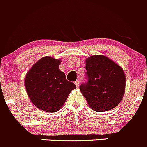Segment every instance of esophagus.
I'll use <instances>...</instances> for the list:
<instances>
[{"mask_svg":"<svg viewBox=\"0 0 147 147\" xmlns=\"http://www.w3.org/2000/svg\"><path fill=\"white\" fill-rule=\"evenodd\" d=\"M75 84H76V86L77 87L79 86V85H80L79 81H78V80H77V81H75Z\"/></svg>","mask_w":147,"mask_h":147,"instance_id":"esophagus-1","label":"esophagus"}]
</instances>
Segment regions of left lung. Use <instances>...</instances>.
Returning a JSON list of instances; mask_svg holds the SVG:
<instances>
[{
	"label": "left lung",
	"mask_w": 147,
	"mask_h": 147,
	"mask_svg": "<svg viewBox=\"0 0 147 147\" xmlns=\"http://www.w3.org/2000/svg\"><path fill=\"white\" fill-rule=\"evenodd\" d=\"M87 81L80 90L89 107L98 112L115 108L121 102L126 86V76L118 64L102 55L86 60Z\"/></svg>",
	"instance_id": "8db88e82"
}]
</instances>
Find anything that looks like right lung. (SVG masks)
I'll list each match as a JSON object with an SVG mask.
<instances>
[{"mask_svg": "<svg viewBox=\"0 0 147 147\" xmlns=\"http://www.w3.org/2000/svg\"><path fill=\"white\" fill-rule=\"evenodd\" d=\"M60 63L59 59L43 57L32 66L25 78L30 101L37 108L47 112L59 111L71 91L76 88L59 70Z\"/></svg>", "mask_w": 147, "mask_h": 147, "instance_id": "right-lung-1", "label": "right lung"}]
</instances>
